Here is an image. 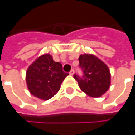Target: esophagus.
I'll use <instances>...</instances> for the list:
<instances>
[{
    "instance_id": "1",
    "label": "esophagus",
    "mask_w": 135,
    "mask_h": 135,
    "mask_svg": "<svg viewBox=\"0 0 135 135\" xmlns=\"http://www.w3.org/2000/svg\"><path fill=\"white\" fill-rule=\"evenodd\" d=\"M70 75H74V69H71V70L70 71Z\"/></svg>"
}]
</instances>
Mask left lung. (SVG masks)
I'll return each instance as SVG.
<instances>
[{
	"label": "left lung",
	"mask_w": 135,
	"mask_h": 135,
	"mask_svg": "<svg viewBox=\"0 0 135 135\" xmlns=\"http://www.w3.org/2000/svg\"><path fill=\"white\" fill-rule=\"evenodd\" d=\"M80 68L83 75L75 74L74 77L83 91L94 98L100 97L108 90L110 85V73L108 67L96 56L90 54L79 57Z\"/></svg>",
	"instance_id": "8db88e82"
}]
</instances>
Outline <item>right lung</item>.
Returning a JSON list of instances; mask_svg holds the SVG:
<instances>
[{
  "instance_id": "obj_1",
  "label": "right lung",
  "mask_w": 135,
  "mask_h": 135,
  "mask_svg": "<svg viewBox=\"0 0 135 135\" xmlns=\"http://www.w3.org/2000/svg\"><path fill=\"white\" fill-rule=\"evenodd\" d=\"M68 75L60 62L45 54L36 59L26 72V83L30 92L42 100H49L59 91L61 84Z\"/></svg>"
}]
</instances>
